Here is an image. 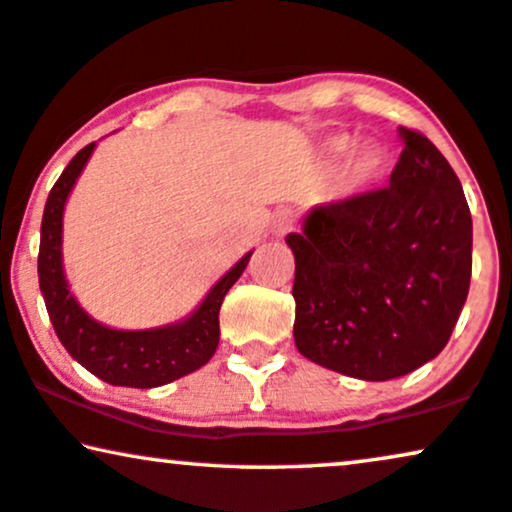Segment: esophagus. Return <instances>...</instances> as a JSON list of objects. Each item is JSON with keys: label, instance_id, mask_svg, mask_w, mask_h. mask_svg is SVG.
Here are the masks:
<instances>
[{"label": "esophagus", "instance_id": "esophagus-1", "mask_svg": "<svg viewBox=\"0 0 512 512\" xmlns=\"http://www.w3.org/2000/svg\"><path fill=\"white\" fill-rule=\"evenodd\" d=\"M295 226V215L290 210H276L274 217H271V231H274L276 236H286L288 231H293Z\"/></svg>", "mask_w": 512, "mask_h": 512}]
</instances>
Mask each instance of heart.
<instances>
[{
	"label": "heart",
	"mask_w": 512,
	"mask_h": 512,
	"mask_svg": "<svg viewBox=\"0 0 512 512\" xmlns=\"http://www.w3.org/2000/svg\"><path fill=\"white\" fill-rule=\"evenodd\" d=\"M328 155H331L333 160H347L349 155L354 153V141L349 137H335L328 141ZM387 172V158L383 151H378L375 146H366L357 151V155L352 158V163H349V181H352L354 186H371L375 181H380L385 177Z\"/></svg>",
	"instance_id": "heart-1"
}]
</instances>
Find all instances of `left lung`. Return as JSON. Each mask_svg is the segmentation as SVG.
Wrapping results in <instances>:
<instances>
[{
	"label": "left lung",
	"mask_w": 512,
	"mask_h": 512,
	"mask_svg": "<svg viewBox=\"0 0 512 512\" xmlns=\"http://www.w3.org/2000/svg\"><path fill=\"white\" fill-rule=\"evenodd\" d=\"M383 189L316 205L295 255V345L361 380H392L435 359L470 290L472 219L456 172L418 129Z\"/></svg>",
	"instance_id": "8db88e82"
}]
</instances>
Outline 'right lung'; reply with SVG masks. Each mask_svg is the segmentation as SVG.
<instances>
[{"mask_svg":"<svg viewBox=\"0 0 512 512\" xmlns=\"http://www.w3.org/2000/svg\"><path fill=\"white\" fill-rule=\"evenodd\" d=\"M96 144L84 146L49 191L42 215L37 274L51 326L75 361L96 378L120 387H160L205 366L219 345V307L248 267L252 252L210 290L184 323L155 331H113L82 312L61 267L63 205Z\"/></svg>","mask_w":512,"mask_h":512,"instance_id":"1","label":"right lung"}]
</instances>
